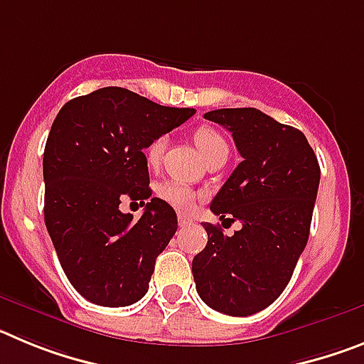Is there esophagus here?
Listing matches in <instances>:
<instances>
[{"label":"esophagus","mask_w":364,"mask_h":364,"mask_svg":"<svg viewBox=\"0 0 364 364\" xmlns=\"http://www.w3.org/2000/svg\"><path fill=\"white\" fill-rule=\"evenodd\" d=\"M191 224H193L191 217H188V215H184V213H178V226L180 228L191 226Z\"/></svg>","instance_id":"esophagus-1"}]
</instances>
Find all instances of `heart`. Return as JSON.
Masks as SVG:
<instances>
[{
	"instance_id": "1",
	"label": "heart",
	"mask_w": 364,
	"mask_h": 364,
	"mask_svg": "<svg viewBox=\"0 0 364 364\" xmlns=\"http://www.w3.org/2000/svg\"><path fill=\"white\" fill-rule=\"evenodd\" d=\"M195 146H197L198 153L204 156L205 160L213 156V154L222 153V151H228V142L224 140L218 131H215L213 127H198L195 131ZM167 138L159 136L154 138L153 142L147 146L146 149V160L151 167L159 166L160 159H162L164 151H166ZM156 195H159L160 200L167 202L169 205L176 208V210H189L195 200H197V191L191 189L189 186L182 184V182H175V180H167L156 188Z\"/></svg>"
}]
</instances>
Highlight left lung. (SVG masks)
<instances>
[{"label": "left lung", "mask_w": 364, "mask_h": 364, "mask_svg": "<svg viewBox=\"0 0 364 364\" xmlns=\"http://www.w3.org/2000/svg\"><path fill=\"white\" fill-rule=\"evenodd\" d=\"M204 118L231 131L242 156L211 211L242 228L228 237L205 222L208 244L193 259V277L208 306L246 317L268 308L290 282L310 235L319 162L301 131L259 109H217Z\"/></svg>", "instance_id": "8db88e82"}]
</instances>
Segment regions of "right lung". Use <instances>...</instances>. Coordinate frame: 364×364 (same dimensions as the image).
<instances>
[{
  "mask_svg": "<svg viewBox=\"0 0 364 364\" xmlns=\"http://www.w3.org/2000/svg\"><path fill=\"white\" fill-rule=\"evenodd\" d=\"M195 109L164 107L122 87L67 102L43 153L45 226L67 279L100 306H129L147 294L154 260L176 231V213L149 200L144 149ZM146 205L138 221L119 204Z\"/></svg>",
  "mask_w": 364,
  "mask_h": 364,
  "instance_id": "right-lung-1",
  "label": "right lung"
}]
</instances>
